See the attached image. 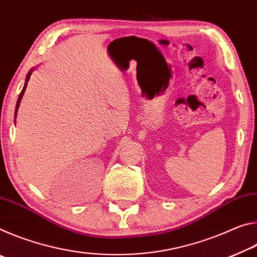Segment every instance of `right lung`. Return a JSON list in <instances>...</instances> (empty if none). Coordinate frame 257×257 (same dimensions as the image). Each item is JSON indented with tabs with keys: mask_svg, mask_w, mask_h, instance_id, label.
I'll return each instance as SVG.
<instances>
[{
	"mask_svg": "<svg viewBox=\"0 0 257 257\" xmlns=\"http://www.w3.org/2000/svg\"><path fill=\"white\" fill-rule=\"evenodd\" d=\"M32 72H33V69H32V70H30V71L28 72L27 77H26V81H25L24 88H23V90H21V93H20V95H19V98H18V101H17V105H16V112H15V118H17V112H18V108H19V105H20L21 98H23V96H24V94H25V90H26V87H27V85H28V81H29V78H30V75H32ZM15 122H16V119H15Z\"/></svg>",
	"mask_w": 257,
	"mask_h": 257,
	"instance_id": "1",
	"label": "right lung"
}]
</instances>
